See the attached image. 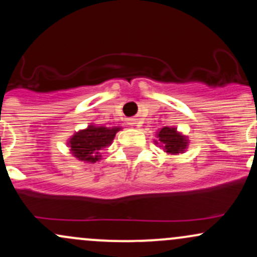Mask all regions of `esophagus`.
<instances>
[{"instance_id": "obj_1", "label": "esophagus", "mask_w": 257, "mask_h": 257, "mask_svg": "<svg viewBox=\"0 0 257 257\" xmlns=\"http://www.w3.org/2000/svg\"><path fill=\"white\" fill-rule=\"evenodd\" d=\"M129 124H137V119H135V118L129 119Z\"/></svg>"}]
</instances>
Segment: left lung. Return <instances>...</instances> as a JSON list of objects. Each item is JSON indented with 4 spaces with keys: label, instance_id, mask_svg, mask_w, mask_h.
<instances>
[{
    "label": "left lung",
    "instance_id": "1",
    "mask_svg": "<svg viewBox=\"0 0 257 257\" xmlns=\"http://www.w3.org/2000/svg\"><path fill=\"white\" fill-rule=\"evenodd\" d=\"M156 138H157L155 140L156 145H159V147L164 150V152L170 156L184 153L190 144L187 135L182 134L175 126H163L158 129Z\"/></svg>",
    "mask_w": 257,
    "mask_h": 257
}]
</instances>
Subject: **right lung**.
Here are the masks:
<instances>
[{"mask_svg": "<svg viewBox=\"0 0 257 257\" xmlns=\"http://www.w3.org/2000/svg\"><path fill=\"white\" fill-rule=\"evenodd\" d=\"M120 126H102L90 123L85 129L76 132L67 140L71 155L84 163H95L101 159V150L110 146Z\"/></svg>", "mask_w": 257, "mask_h": 257, "instance_id": "right-lung-1", "label": "right lung"}]
</instances>
